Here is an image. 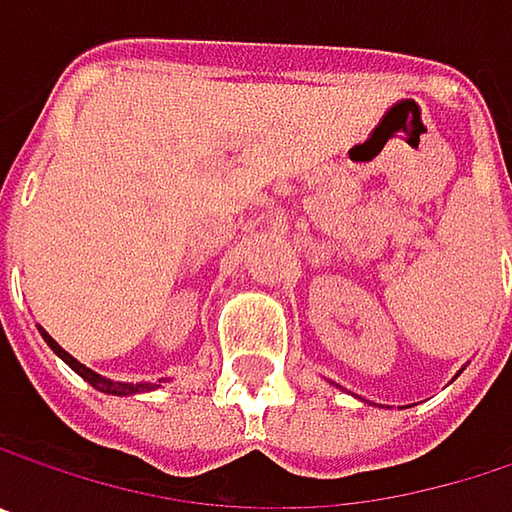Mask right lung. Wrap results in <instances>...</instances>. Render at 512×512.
<instances>
[{
    "label": "right lung",
    "instance_id": "obj_1",
    "mask_svg": "<svg viewBox=\"0 0 512 512\" xmlns=\"http://www.w3.org/2000/svg\"><path fill=\"white\" fill-rule=\"evenodd\" d=\"M41 335H44V341L50 344V350L55 353V356L61 358L64 364H70V367H73V370H76V373H79V376H82L88 385H94V388H97V391H103V394H118V397H127V394H139V391H151V388H156L154 382H136V385H133V382H112V379H106V376L94 373L91 367H85L82 361H76V358L70 356L67 350H61V347L52 341L44 329H41Z\"/></svg>",
    "mask_w": 512,
    "mask_h": 512
}]
</instances>
